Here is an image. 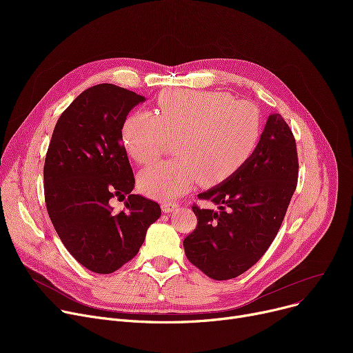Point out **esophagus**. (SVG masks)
<instances>
[{
    "label": "esophagus",
    "mask_w": 353,
    "mask_h": 353,
    "mask_svg": "<svg viewBox=\"0 0 353 353\" xmlns=\"http://www.w3.org/2000/svg\"><path fill=\"white\" fill-rule=\"evenodd\" d=\"M177 208H179V205H177V203H173V201H163L161 203V210L164 213H172Z\"/></svg>",
    "instance_id": "34e87169"
}]
</instances>
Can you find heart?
I'll use <instances>...</instances> for the list:
<instances>
[{
    "label": "heart",
    "instance_id": "obj_1",
    "mask_svg": "<svg viewBox=\"0 0 353 353\" xmlns=\"http://www.w3.org/2000/svg\"><path fill=\"white\" fill-rule=\"evenodd\" d=\"M261 128L252 103L220 91H180L161 96L156 114L145 110L128 114L121 141L134 161L148 164L159 159L167 140H174V160L139 174L141 192L167 200L189 192L197 180L216 186L237 173L254 153Z\"/></svg>",
    "mask_w": 353,
    "mask_h": 353
}]
</instances>
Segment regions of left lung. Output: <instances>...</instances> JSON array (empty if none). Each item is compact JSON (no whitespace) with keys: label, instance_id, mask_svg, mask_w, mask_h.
<instances>
[{"label":"left lung","instance_id":"8db88e82","mask_svg":"<svg viewBox=\"0 0 353 353\" xmlns=\"http://www.w3.org/2000/svg\"><path fill=\"white\" fill-rule=\"evenodd\" d=\"M299 174L292 130L270 114L254 153L223 183L197 197L217 210L193 205L196 229L183 240L189 261L214 281L250 269L272 245L285 219Z\"/></svg>","mask_w":353,"mask_h":353}]
</instances>
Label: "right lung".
I'll return each mask as SVG.
<instances>
[{
	"label": "right lung",
	"mask_w": 353,
	"mask_h": 353,
	"mask_svg": "<svg viewBox=\"0 0 353 353\" xmlns=\"http://www.w3.org/2000/svg\"><path fill=\"white\" fill-rule=\"evenodd\" d=\"M143 96L114 84L87 88L60 116L44 163V196L65 249L91 272L107 274L139 253L160 217L159 203L132 194L134 174L121 143L128 111ZM114 212L109 203L123 199Z\"/></svg>",
	"instance_id": "obj_1"
}]
</instances>
